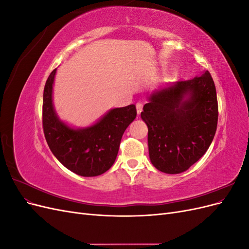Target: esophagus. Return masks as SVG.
<instances>
[{
    "mask_svg": "<svg viewBox=\"0 0 249 249\" xmlns=\"http://www.w3.org/2000/svg\"><path fill=\"white\" fill-rule=\"evenodd\" d=\"M136 109H137V114L140 115V113L142 112V109H143V105L141 103H137L136 104Z\"/></svg>",
    "mask_w": 249,
    "mask_h": 249,
    "instance_id": "esophagus-1",
    "label": "esophagus"
}]
</instances>
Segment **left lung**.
Here are the masks:
<instances>
[{
	"label": "left lung",
	"instance_id": "8db88e82",
	"mask_svg": "<svg viewBox=\"0 0 249 249\" xmlns=\"http://www.w3.org/2000/svg\"><path fill=\"white\" fill-rule=\"evenodd\" d=\"M141 118L148 127L154 166L169 175L186 171L205 155L217 129V95L210 72L154 90Z\"/></svg>",
	"mask_w": 249,
	"mask_h": 249
}]
</instances>
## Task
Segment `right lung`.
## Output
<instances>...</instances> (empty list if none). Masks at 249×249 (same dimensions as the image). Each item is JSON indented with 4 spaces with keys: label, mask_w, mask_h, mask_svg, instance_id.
I'll return each mask as SVG.
<instances>
[{
    "label": "right lung",
    "mask_w": 249,
    "mask_h": 249,
    "mask_svg": "<svg viewBox=\"0 0 249 249\" xmlns=\"http://www.w3.org/2000/svg\"><path fill=\"white\" fill-rule=\"evenodd\" d=\"M56 71L51 72L43 90L42 124L48 145L58 161L77 175H103L115 162L123 135L136 118V107L111 109L91 125L73 127L59 118L53 103Z\"/></svg>",
    "instance_id": "1"
}]
</instances>
